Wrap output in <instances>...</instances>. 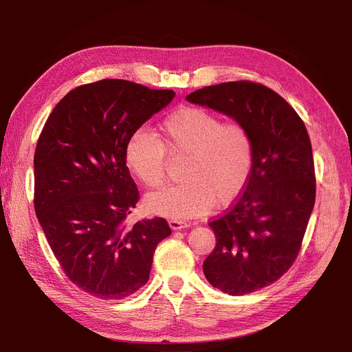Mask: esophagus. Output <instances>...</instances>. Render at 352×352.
I'll use <instances>...</instances> for the list:
<instances>
[{
  "instance_id": "esophagus-1",
  "label": "esophagus",
  "mask_w": 352,
  "mask_h": 352,
  "mask_svg": "<svg viewBox=\"0 0 352 352\" xmlns=\"http://www.w3.org/2000/svg\"><path fill=\"white\" fill-rule=\"evenodd\" d=\"M168 226L172 228L173 230H180V229L190 228V223H186V221H182V220H175V219H172V220L168 221Z\"/></svg>"
}]
</instances>
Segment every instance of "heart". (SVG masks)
<instances>
[{"instance_id": "b5f03b06", "label": "heart", "mask_w": 352, "mask_h": 352, "mask_svg": "<svg viewBox=\"0 0 352 352\" xmlns=\"http://www.w3.org/2000/svg\"><path fill=\"white\" fill-rule=\"evenodd\" d=\"M166 154L185 155L184 182L166 186L144 199L145 208L184 220L226 206L241 195L254 167V140L239 122H223L204 109L185 107L167 116L158 135L138 131L124 146V164L148 188L163 184Z\"/></svg>"}]
</instances>
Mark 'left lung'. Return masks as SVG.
<instances>
[{"mask_svg":"<svg viewBox=\"0 0 352 352\" xmlns=\"http://www.w3.org/2000/svg\"><path fill=\"white\" fill-rule=\"evenodd\" d=\"M186 101L248 127L254 167L242 195L208 223L216 247L202 264L207 280L238 296L280 279L295 261L316 201L310 136L279 94L248 80L189 94Z\"/></svg>","mask_w":352,"mask_h":352,"instance_id":"8db88e82","label":"left lung"}]
</instances>
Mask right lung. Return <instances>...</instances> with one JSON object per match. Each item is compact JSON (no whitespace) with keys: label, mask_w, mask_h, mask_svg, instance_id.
<instances>
[{"label":"right lung","mask_w":352,"mask_h":352,"mask_svg":"<svg viewBox=\"0 0 352 352\" xmlns=\"http://www.w3.org/2000/svg\"><path fill=\"white\" fill-rule=\"evenodd\" d=\"M175 95L122 79L82 85L56 105L41 132L36 217L63 272L100 300H122L142 287L157 245L172 233L163 217L124 225L140 199L124 146Z\"/></svg>","instance_id":"add662e5"}]
</instances>
